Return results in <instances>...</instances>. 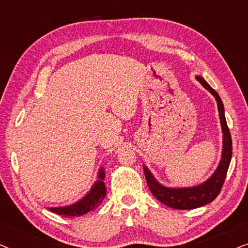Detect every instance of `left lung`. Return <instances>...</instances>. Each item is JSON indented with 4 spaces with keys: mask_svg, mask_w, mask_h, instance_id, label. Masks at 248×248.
Wrapping results in <instances>:
<instances>
[{
    "mask_svg": "<svg viewBox=\"0 0 248 248\" xmlns=\"http://www.w3.org/2000/svg\"><path fill=\"white\" fill-rule=\"evenodd\" d=\"M196 79L206 90H209L213 96H215L217 103H218L219 116L221 122L222 133H223V148H222V157L220 164L211 177L208 181L199 186L187 188H168L159 184L154 178V176L147 167H143V171L147 179L148 186L150 188L155 198L159 200L165 205L172 209L178 210H191L199 208V206L205 205L212 202L221 191L223 182H225L227 171H228L230 160H232V135H230L228 125H227L225 117V109H223V104L221 98L219 97L218 93L209 86L208 82L201 77H196Z\"/></svg>",
    "mask_w": 248,
    "mask_h": 248,
    "instance_id": "left-lung-1",
    "label": "left lung"
}]
</instances>
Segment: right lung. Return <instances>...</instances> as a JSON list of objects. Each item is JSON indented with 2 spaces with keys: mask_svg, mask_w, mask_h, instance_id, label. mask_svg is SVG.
<instances>
[{
  "mask_svg": "<svg viewBox=\"0 0 248 248\" xmlns=\"http://www.w3.org/2000/svg\"><path fill=\"white\" fill-rule=\"evenodd\" d=\"M98 177H99V179L94 183L93 187L79 202L74 203L72 205L64 206V208H52L49 209L50 211L56 213V215L66 217V218L83 216L88 212L93 211L103 202L105 195H106V186H105V183L103 182L105 177L104 169H100Z\"/></svg>",
  "mask_w": 248,
  "mask_h": 248,
  "instance_id": "obj_1",
  "label": "right lung"
}]
</instances>
